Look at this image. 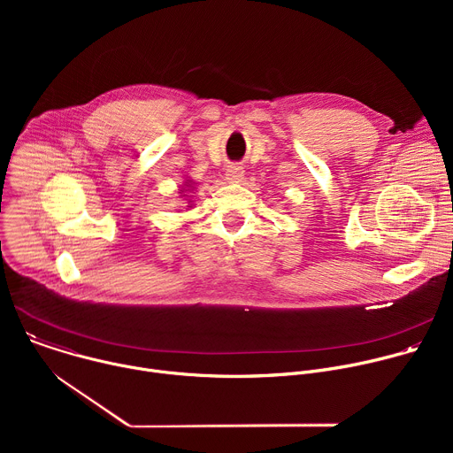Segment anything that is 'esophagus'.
Wrapping results in <instances>:
<instances>
[{"label": "esophagus", "instance_id": "1", "mask_svg": "<svg viewBox=\"0 0 453 453\" xmlns=\"http://www.w3.org/2000/svg\"><path fill=\"white\" fill-rule=\"evenodd\" d=\"M226 179L229 182H240L243 179V168L238 165H229L226 168Z\"/></svg>", "mask_w": 453, "mask_h": 453}]
</instances>
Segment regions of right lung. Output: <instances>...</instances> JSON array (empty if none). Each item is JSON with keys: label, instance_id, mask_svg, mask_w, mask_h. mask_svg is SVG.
<instances>
[{"label": "right lung", "instance_id": "obj_1", "mask_svg": "<svg viewBox=\"0 0 453 453\" xmlns=\"http://www.w3.org/2000/svg\"><path fill=\"white\" fill-rule=\"evenodd\" d=\"M186 186H189V189H193V188H191V184H186Z\"/></svg>", "mask_w": 453, "mask_h": 453}]
</instances>
